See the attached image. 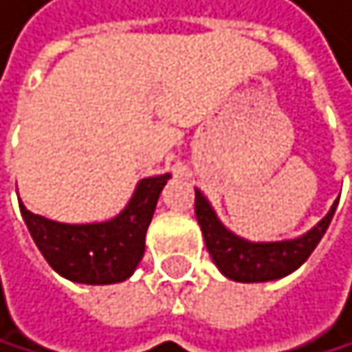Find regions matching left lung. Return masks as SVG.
I'll list each match as a JSON object with an SVG mask.
<instances>
[{
	"label": "left lung",
	"instance_id": "obj_1",
	"mask_svg": "<svg viewBox=\"0 0 352 352\" xmlns=\"http://www.w3.org/2000/svg\"><path fill=\"white\" fill-rule=\"evenodd\" d=\"M194 190L196 219L202 230V236H205L207 251L213 258L215 266L219 268V272L226 278H232L236 283L276 280L298 270L323 239L338 207L336 200L327 215L302 236L285 241H249L234 234L232 230H228L217 217L207 196L198 188Z\"/></svg>",
	"mask_w": 352,
	"mask_h": 352
}]
</instances>
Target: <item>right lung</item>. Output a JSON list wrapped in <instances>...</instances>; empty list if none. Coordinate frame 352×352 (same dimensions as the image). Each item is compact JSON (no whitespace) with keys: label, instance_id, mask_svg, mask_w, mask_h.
I'll return each instance as SVG.
<instances>
[{"label":"right lung","instance_id":"obj_1","mask_svg":"<svg viewBox=\"0 0 352 352\" xmlns=\"http://www.w3.org/2000/svg\"><path fill=\"white\" fill-rule=\"evenodd\" d=\"M170 175L143 177L116 217L63 223L31 213L19 198L23 219L46 262L60 276L84 285H111L133 276L145 253V234Z\"/></svg>","mask_w":352,"mask_h":352}]
</instances>
